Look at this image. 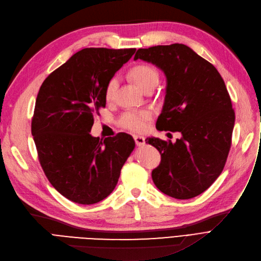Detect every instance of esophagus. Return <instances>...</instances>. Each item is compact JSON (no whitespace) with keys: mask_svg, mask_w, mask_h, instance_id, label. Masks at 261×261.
<instances>
[{"mask_svg":"<svg viewBox=\"0 0 261 261\" xmlns=\"http://www.w3.org/2000/svg\"><path fill=\"white\" fill-rule=\"evenodd\" d=\"M134 140L138 146H142L145 143V138L142 136H134Z\"/></svg>","mask_w":261,"mask_h":261,"instance_id":"1","label":"esophagus"}]
</instances>
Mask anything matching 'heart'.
<instances>
[{
	"mask_svg": "<svg viewBox=\"0 0 261 261\" xmlns=\"http://www.w3.org/2000/svg\"><path fill=\"white\" fill-rule=\"evenodd\" d=\"M132 79L136 84L146 90L147 88L155 87L159 81L158 71L150 65L140 64L132 68L130 70ZM118 87V78L114 76L105 87V99L111 101L115 97V93ZM151 113L147 110L140 111H128L122 114L119 119V125L129 132H142L145 128V122L149 120Z\"/></svg>",
	"mask_w": 261,
	"mask_h": 261,
	"instance_id": "b5f03b06",
	"label": "heart"
}]
</instances>
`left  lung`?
Listing matches in <instances>:
<instances>
[{"label":"left lung","mask_w":261,"mask_h":261,"mask_svg":"<svg viewBox=\"0 0 261 261\" xmlns=\"http://www.w3.org/2000/svg\"><path fill=\"white\" fill-rule=\"evenodd\" d=\"M138 59L166 75L157 129L182 135L175 143L155 137L145 139L161 154L152 181L167 196L194 198L219 177L231 148L235 112L224 81L215 66L185 44L140 48L134 58Z\"/></svg>","instance_id":"left-lung-1"}]
</instances>
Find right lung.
<instances>
[{"label": "right lung", "mask_w": 261, "mask_h": 261, "mask_svg": "<svg viewBox=\"0 0 261 261\" xmlns=\"http://www.w3.org/2000/svg\"><path fill=\"white\" fill-rule=\"evenodd\" d=\"M135 48H84L42 83L32 119L38 158L51 186L68 200L94 204L116 188L135 148L119 133L100 140L89 132L105 107V87Z\"/></svg>", "instance_id": "add662e5"}]
</instances>
